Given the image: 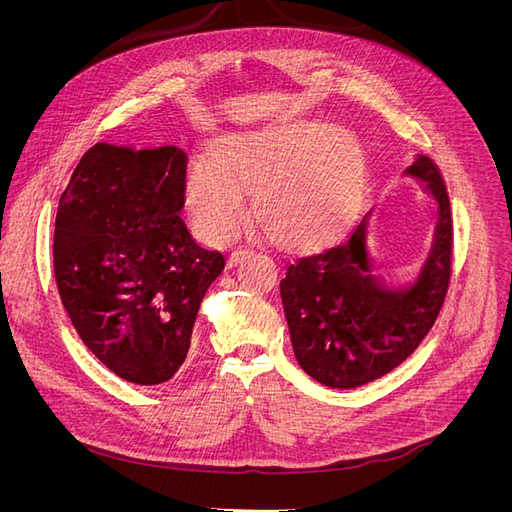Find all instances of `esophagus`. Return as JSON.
Segmentation results:
<instances>
[{"label": "esophagus", "mask_w": 512, "mask_h": 512, "mask_svg": "<svg viewBox=\"0 0 512 512\" xmlns=\"http://www.w3.org/2000/svg\"><path fill=\"white\" fill-rule=\"evenodd\" d=\"M247 254V250H235V252H232L230 256H228V260H226V265L228 267H235V265H239V262L243 260V256Z\"/></svg>", "instance_id": "esophagus-1"}]
</instances>
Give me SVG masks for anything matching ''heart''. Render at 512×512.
<instances>
[{
    "label": "heart",
    "mask_w": 512,
    "mask_h": 512,
    "mask_svg": "<svg viewBox=\"0 0 512 512\" xmlns=\"http://www.w3.org/2000/svg\"><path fill=\"white\" fill-rule=\"evenodd\" d=\"M363 188L361 156L333 128L292 123L228 136L211 162L185 179V205L198 235L226 243L258 196L262 224L284 243H314L342 230Z\"/></svg>",
    "instance_id": "obj_1"
}]
</instances>
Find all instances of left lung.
Segmentation results:
<instances>
[{
    "label": "left lung",
    "mask_w": 512,
    "mask_h": 512,
    "mask_svg": "<svg viewBox=\"0 0 512 512\" xmlns=\"http://www.w3.org/2000/svg\"><path fill=\"white\" fill-rule=\"evenodd\" d=\"M438 203L433 245L414 286L389 288L371 273L369 213L346 237L294 258L280 282L294 356L333 389H356L404 363L431 331L453 273V215L440 168L418 156L406 170Z\"/></svg>",
    "instance_id": "1"
}]
</instances>
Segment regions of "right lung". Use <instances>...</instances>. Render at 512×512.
I'll return each mask as SVG.
<instances>
[{
  "mask_svg": "<svg viewBox=\"0 0 512 512\" xmlns=\"http://www.w3.org/2000/svg\"><path fill=\"white\" fill-rule=\"evenodd\" d=\"M188 158L177 147L98 143L59 198L53 267L83 344L119 378L153 386L177 374L224 256L200 247L179 211Z\"/></svg>",
  "mask_w": 512,
  "mask_h": 512,
  "instance_id": "obj_1",
  "label": "right lung"
}]
</instances>
